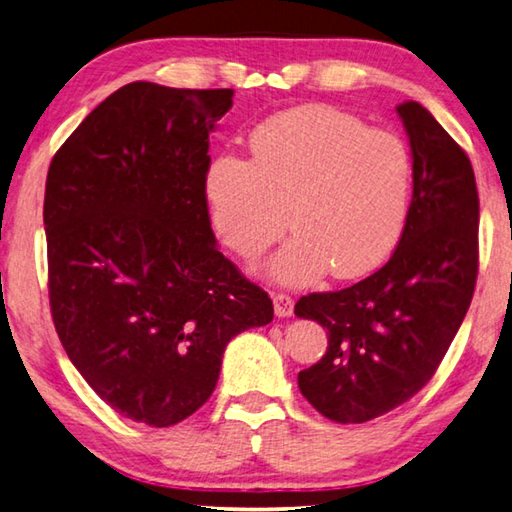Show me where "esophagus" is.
Segmentation results:
<instances>
[{"label":"esophagus","mask_w":512,"mask_h":512,"mask_svg":"<svg viewBox=\"0 0 512 512\" xmlns=\"http://www.w3.org/2000/svg\"><path fill=\"white\" fill-rule=\"evenodd\" d=\"M274 312L281 318L292 316L294 314V298L285 292H276L274 294Z\"/></svg>","instance_id":"obj_1"}]
</instances>
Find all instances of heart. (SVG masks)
Listing matches in <instances>:
<instances>
[{
    "instance_id": "obj_1",
    "label": "heart",
    "mask_w": 512,
    "mask_h": 512,
    "mask_svg": "<svg viewBox=\"0 0 512 512\" xmlns=\"http://www.w3.org/2000/svg\"><path fill=\"white\" fill-rule=\"evenodd\" d=\"M249 151V160L223 153L205 173L211 223L231 252L256 258L289 223L296 236L272 263L287 285L327 269L363 276L394 252L412 198V153L399 133L314 104L258 124Z\"/></svg>"
}]
</instances>
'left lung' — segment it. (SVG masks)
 <instances>
[{
  "instance_id": "8db88e82",
  "label": "left lung",
  "mask_w": 512,
  "mask_h": 512,
  "mask_svg": "<svg viewBox=\"0 0 512 512\" xmlns=\"http://www.w3.org/2000/svg\"><path fill=\"white\" fill-rule=\"evenodd\" d=\"M397 111L412 147L397 249L363 281L294 307L327 330V352L298 372V388L336 423H365L412 399L446 356L477 283L479 194L468 153L419 102Z\"/></svg>"
}]
</instances>
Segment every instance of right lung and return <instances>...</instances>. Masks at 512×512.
Listing matches in <instances>:
<instances>
[{"instance_id": "right-lung-1", "label": "right lung", "mask_w": 512, "mask_h": 512, "mask_svg": "<svg viewBox=\"0 0 512 512\" xmlns=\"http://www.w3.org/2000/svg\"><path fill=\"white\" fill-rule=\"evenodd\" d=\"M231 89L131 82L51 160L48 301L71 363L122 417L176 426L216 388L227 343L274 318L218 252L205 200L209 133Z\"/></svg>"}]
</instances>
